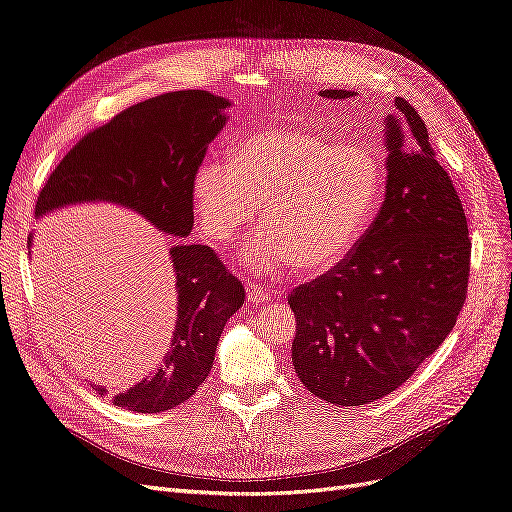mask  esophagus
<instances>
[{"label":"esophagus","instance_id":"1","mask_svg":"<svg viewBox=\"0 0 512 512\" xmlns=\"http://www.w3.org/2000/svg\"><path fill=\"white\" fill-rule=\"evenodd\" d=\"M247 297H249V301L251 303H255V305H263V303H268V301H272V291L270 288H265V286H261V284H257V282H247Z\"/></svg>","mask_w":512,"mask_h":512}]
</instances>
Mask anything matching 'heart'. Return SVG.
<instances>
[{
  "label": "heart",
  "mask_w": 512,
  "mask_h": 512,
  "mask_svg": "<svg viewBox=\"0 0 512 512\" xmlns=\"http://www.w3.org/2000/svg\"><path fill=\"white\" fill-rule=\"evenodd\" d=\"M385 167L370 144L303 127L259 131L234 159H205L192 175V205L215 244L247 232L261 207L265 228L244 253L255 268L288 261L318 276L355 249L379 207Z\"/></svg>",
  "instance_id": "obj_1"
}]
</instances>
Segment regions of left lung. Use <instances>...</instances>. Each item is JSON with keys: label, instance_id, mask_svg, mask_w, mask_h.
<instances>
[{"label": "left lung", "instance_id": "1", "mask_svg": "<svg viewBox=\"0 0 512 512\" xmlns=\"http://www.w3.org/2000/svg\"><path fill=\"white\" fill-rule=\"evenodd\" d=\"M393 106L379 215L337 268L288 295L297 376L335 406H364L402 387L446 341L469 288L471 238L458 192L416 108L404 98Z\"/></svg>", "mask_w": 512, "mask_h": 512}]
</instances>
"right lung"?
Masks as SVG:
<instances>
[{
    "label": "right lung",
    "mask_w": 512,
    "mask_h": 512,
    "mask_svg": "<svg viewBox=\"0 0 512 512\" xmlns=\"http://www.w3.org/2000/svg\"><path fill=\"white\" fill-rule=\"evenodd\" d=\"M224 108L226 98L205 90L133 104L85 133L37 196L35 215L81 201H110L177 236L169 251L177 288L171 349L150 379L115 397L123 410L165 412L190 399L211 372L221 330L244 303L242 282L219 255L207 244L186 240L194 226L192 175L226 125Z\"/></svg>",
    "instance_id": "add662e5"
}]
</instances>
